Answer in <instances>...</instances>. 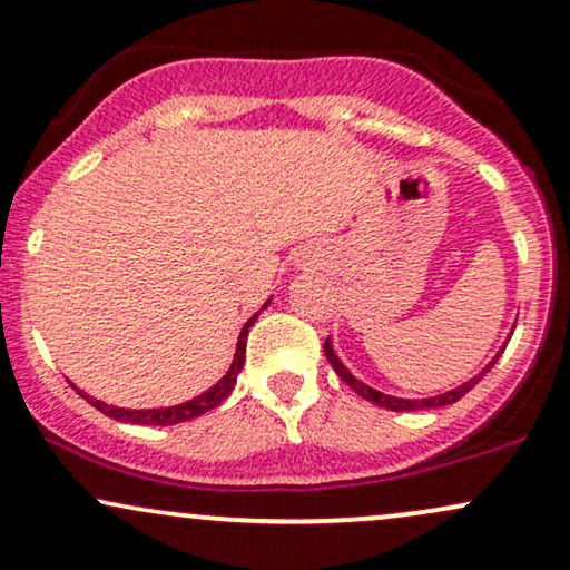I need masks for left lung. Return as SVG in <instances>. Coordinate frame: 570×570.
Here are the masks:
<instances>
[{"mask_svg": "<svg viewBox=\"0 0 570 570\" xmlns=\"http://www.w3.org/2000/svg\"><path fill=\"white\" fill-rule=\"evenodd\" d=\"M512 332H514V326H512ZM512 332H509L507 340H503V345L499 348V353H495V356L490 358V362L485 364V367H482V372H476V375L472 377V381H466V383L455 385V389L444 391V394H436V396H423V399H402V396H391V394H383V391L372 389V385H367V383L358 381V377L353 375V372H351L348 367H345L343 362H340V356L335 353V348H332V337H326V343H324V353H326V358H330L332 370H335L337 375H340V381H343L345 385H351V389L356 391L358 396H364V399H367V402L377 404V407L394 410V412H407V410H434V407H448V404H453V402H458V399H461V396H466L469 391H472L474 385L480 383L482 377L488 375L490 367H493V364L499 362V356L503 353V348H507V343H509V337H512Z\"/></svg>", "mask_w": 570, "mask_h": 570, "instance_id": "8db88e82", "label": "left lung"}]
</instances>
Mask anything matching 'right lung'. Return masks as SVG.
Wrapping results in <instances>:
<instances>
[{"instance_id":"obj_1","label":"right lung","mask_w":570,"mask_h":570,"mask_svg":"<svg viewBox=\"0 0 570 570\" xmlns=\"http://www.w3.org/2000/svg\"><path fill=\"white\" fill-rule=\"evenodd\" d=\"M267 305H271V299H267V303L259 307V311L254 313V316L244 324V330H240L238 345H235V353H233L230 370H227L225 375H222L219 381L212 385V389L203 391V394H198V396L187 399V402L171 404V407H155V410H126V407H115V404L101 402V399L88 396V394H85V391L77 389V385H71V389H75L77 394L85 399V402L94 404L98 412H104V415L115 417V421H122V423H139V426H176V423L193 421V417H200L203 412L214 410V407H217V404H222L227 396H230V391L235 389V381H238V372L244 370V362H246V337H248V330H252V324L257 322V316L265 311Z\"/></svg>"}]
</instances>
